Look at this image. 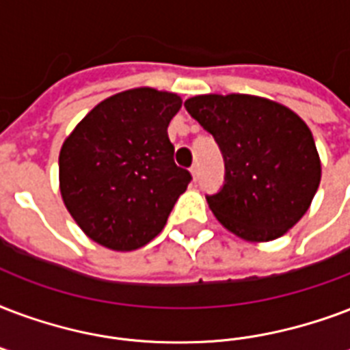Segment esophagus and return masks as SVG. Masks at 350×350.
Listing matches in <instances>:
<instances>
[{"instance_id":"obj_1","label":"esophagus","mask_w":350,"mask_h":350,"mask_svg":"<svg viewBox=\"0 0 350 350\" xmlns=\"http://www.w3.org/2000/svg\"><path fill=\"white\" fill-rule=\"evenodd\" d=\"M191 174H193L194 180H198V176H200V165L198 163H194L193 167H191Z\"/></svg>"}]
</instances>
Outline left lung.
<instances>
[{
    "mask_svg": "<svg viewBox=\"0 0 350 350\" xmlns=\"http://www.w3.org/2000/svg\"><path fill=\"white\" fill-rule=\"evenodd\" d=\"M185 110L222 152L224 185L213 215L246 240L279 239L305 215L321 180L310 128L286 106L253 95H198Z\"/></svg>",
    "mask_w": 350,
    "mask_h": 350,
    "instance_id": "left-lung-1",
    "label": "left lung"
}]
</instances>
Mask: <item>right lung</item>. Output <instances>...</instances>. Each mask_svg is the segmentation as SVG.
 <instances>
[{"mask_svg": "<svg viewBox=\"0 0 350 350\" xmlns=\"http://www.w3.org/2000/svg\"><path fill=\"white\" fill-rule=\"evenodd\" d=\"M174 93L137 88L97 104L60 150V193L100 246L132 252L161 233L193 176L174 163Z\"/></svg>", "mask_w": 350, "mask_h": 350, "instance_id": "right-lung-1", "label": "right lung"}]
</instances>
